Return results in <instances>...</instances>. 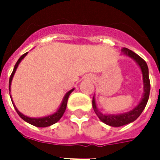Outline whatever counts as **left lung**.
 <instances>
[{
	"mask_svg": "<svg viewBox=\"0 0 160 160\" xmlns=\"http://www.w3.org/2000/svg\"><path fill=\"white\" fill-rule=\"evenodd\" d=\"M121 51V55L127 56V57L131 58L132 60H134L137 65H139V67L140 68L142 75H143V85H144L143 90H144V93H143L141 100L139 101V104L134 107V109H132L131 110H129L128 112H124V113L118 114H105L101 113L97 108V105H96V102H95V95H94L92 100V105L93 109L95 110L96 115L99 117V119L103 123L108 124L109 126L113 127L123 126V125L128 124L129 123H132L135 119H138V117L141 114V113L144 109L145 106H146L148 100H149V91H150L149 68H148L146 62L140 56L137 55L136 53H134V52H133V51L129 50V49L123 48Z\"/></svg>",
	"mask_w": 160,
	"mask_h": 160,
	"instance_id": "8db88e82",
	"label": "left lung"
}]
</instances>
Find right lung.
I'll list each match as a JSON object with an SVG mask.
<instances>
[{
    "mask_svg": "<svg viewBox=\"0 0 160 160\" xmlns=\"http://www.w3.org/2000/svg\"><path fill=\"white\" fill-rule=\"evenodd\" d=\"M27 54H28V52L26 54H24V55H22L21 57L19 58V60H17V62H16V64L15 65V67H14L13 71H12V73H11V77H10V80H9V91H10V96H11V102H12V104H13L14 108H15V109H16V112H17V114H19V116L21 117L22 119H24V120H25L26 122H27V123H29V124H32V125H34V126H36V127L51 126V125H52V124H55L56 122L59 121V120L60 119V118L63 116V114H64V113H65V109H66V105H67L68 98H69V96H70V94H71V93L74 91L75 88H73V89H71L70 90H69V91H68V92L65 94V96H64V98H63L62 102H61V104H60V107L58 108L57 110H56L55 113H53V114H49V115H46V116H44V117L32 118V117L26 116V115L23 114L22 113H21V112L18 110V109L16 108V105H15V104H14L13 100H12V97H11V81H12V79H13V77H14V75H15V73H16V69H17V67H18L19 64L21 62V60H23L24 58H25V56H26Z\"/></svg>",
    "mask_w": 160,
    "mask_h": 160,
    "instance_id": "add662e5",
    "label": "right lung"
}]
</instances>
